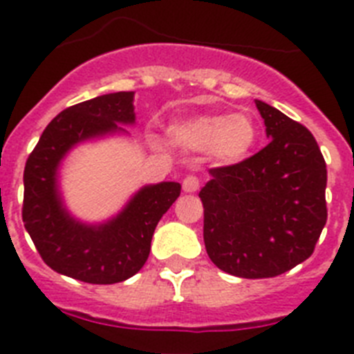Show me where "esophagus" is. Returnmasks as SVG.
<instances>
[{"mask_svg":"<svg viewBox=\"0 0 354 354\" xmlns=\"http://www.w3.org/2000/svg\"><path fill=\"white\" fill-rule=\"evenodd\" d=\"M198 187H200V180L196 179V177H193V175H189V177H186V179L183 180V189L186 193H195Z\"/></svg>","mask_w":354,"mask_h":354,"instance_id":"esophagus-1","label":"esophagus"}]
</instances>
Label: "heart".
<instances>
[{
    "instance_id": "heart-1",
    "label": "heart",
    "mask_w": 354,
    "mask_h": 354,
    "mask_svg": "<svg viewBox=\"0 0 354 354\" xmlns=\"http://www.w3.org/2000/svg\"><path fill=\"white\" fill-rule=\"evenodd\" d=\"M171 143L187 152L207 154L218 165L246 161L257 147L261 131L246 113H204L174 120L168 126Z\"/></svg>"
}]
</instances>
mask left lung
I'll use <instances>...</instances> for the list:
<instances>
[{
  "label": "left lung",
  "instance_id": "1",
  "mask_svg": "<svg viewBox=\"0 0 354 354\" xmlns=\"http://www.w3.org/2000/svg\"><path fill=\"white\" fill-rule=\"evenodd\" d=\"M270 143L234 167L209 170L198 196L204 243L221 271L271 278L314 253L326 225V162L312 133L262 101Z\"/></svg>",
  "mask_w": 354,
  "mask_h": 354
}]
</instances>
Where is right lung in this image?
Listing matches in <instances>:
<instances>
[{
	"label": "right lung",
	"instance_id": "1",
	"mask_svg": "<svg viewBox=\"0 0 354 354\" xmlns=\"http://www.w3.org/2000/svg\"><path fill=\"white\" fill-rule=\"evenodd\" d=\"M134 92L99 95L64 109L44 129L24 167V228L44 262L56 273L86 283L124 282L149 259L162 214L180 195L179 183L147 184L115 216L86 223L72 216L60 189V167L84 142L129 134Z\"/></svg>",
	"mask_w": 354,
	"mask_h": 354
}]
</instances>
